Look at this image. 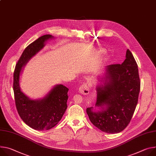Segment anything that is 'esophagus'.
<instances>
[{
  "mask_svg": "<svg viewBox=\"0 0 156 156\" xmlns=\"http://www.w3.org/2000/svg\"><path fill=\"white\" fill-rule=\"evenodd\" d=\"M79 92L81 94L87 95L89 94L90 92V87L88 84L85 83L84 84H82V85L79 88Z\"/></svg>",
  "mask_w": 156,
  "mask_h": 156,
  "instance_id": "1",
  "label": "esophagus"
}]
</instances>
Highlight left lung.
<instances>
[{
    "label": "left lung",
    "instance_id": "left-lung-1",
    "mask_svg": "<svg viewBox=\"0 0 156 156\" xmlns=\"http://www.w3.org/2000/svg\"><path fill=\"white\" fill-rule=\"evenodd\" d=\"M102 82L96 87V107L87 109L90 121L99 129L115 134L123 131L129 124L138 101L140 82L137 63L129 49L126 59L120 64L106 67Z\"/></svg>",
    "mask_w": 156,
    "mask_h": 156
}]
</instances>
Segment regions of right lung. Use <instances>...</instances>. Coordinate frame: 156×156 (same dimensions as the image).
Wrapping results in <instances>:
<instances>
[{"label": "right lung", "mask_w": 156, "mask_h": 156, "mask_svg": "<svg viewBox=\"0 0 156 156\" xmlns=\"http://www.w3.org/2000/svg\"><path fill=\"white\" fill-rule=\"evenodd\" d=\"M53 38L51 35L39 37L28 45L20 57L13 73V92L19 115L23 121L32 128L44 131L55 126L62 118L67 108L69 89L63 84H56L42 99L31 100L20 87V75L23 67L34 56Z\"/></svg>", "instance_id": "add662e5"}]
</instances>
